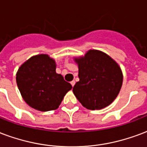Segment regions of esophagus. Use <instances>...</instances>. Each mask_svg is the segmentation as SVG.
I'll use <instances>...</instances> for the list:
<instances>
[{
  "label": "esophagus",
  "mask_w": 147,
  "mask_h": 147,
  "mask_svg": "<svg viewBox=\"0 0 147 147\" xmlns=\"http://www.w3.org/2000/svg\"><path fill=\"white\" fill-rule=\"evenodd\" d=\"M71 86H75V84H76V82H75V81H71Z\"/></svg>",
  "instance_id": "obj_1"
}]
</instances>
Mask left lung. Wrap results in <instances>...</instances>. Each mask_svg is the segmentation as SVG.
<instances>
[{"label": "left lung", "instance_id": "8db88e82", "mask_svg": "<svg viewBox=\"0 0 147 147\" xmlns=\"http://www.w3.org/2000/svg\"><path fill=\"white\" fill-rule=\"evenodd\" d=\"M74 60L79 67V81L72 91L78 100L89 110H100L110 105L118 95L123 82L118 63L97 50H90Z\"/></svg>", "mask_w": 147, "mask_h": 147}]
</instances>
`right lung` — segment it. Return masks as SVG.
<instances>
[{"mask_svg": "<svg viewBox=\"0 0 147 147\" xmlns=\"http://www.w3.org/2000/svg\"><path fill=\"white\" fill-rule=\"evenodd\" d=\"M16 82L26 103L40 111L57 109L72 88L56 72L55 60L44 54L32 56L19 67Z\"/></svg>", "mask_w": 147, "mask_h": 147, "instance_id": "add662e5", "label": "right lung"}]
</instances>
